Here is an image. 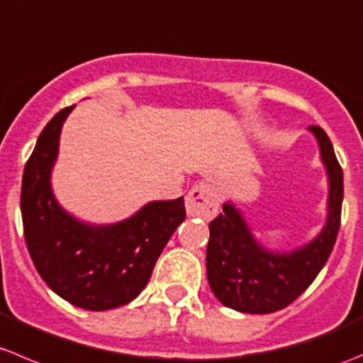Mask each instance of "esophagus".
Returning a JSON list of instances; mask_svg holds the SVG:
<instances>
[{
  "label": "esophagus",
  "instance_id": "esophagus-1",
  "mask_svg": "<svg viewBox=\"0 0 363 363\" xmlns=\"http://www.w3.org/2000/svg\"><path fill=\"white\" fill-rule=\"evenodd\" d=\"M218 203H220V197H218L213 183L210 182L196 183L185 197V208L190 217H215L218 210Z\"/></svg>",
  "mask_w": 363,
  "mask_h": 363
}]
</instances>
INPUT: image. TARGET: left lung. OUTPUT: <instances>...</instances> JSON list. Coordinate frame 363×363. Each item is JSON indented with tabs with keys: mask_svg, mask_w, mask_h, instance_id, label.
Returning <instances> with one entry per match:
<instances>
[{
	"mask_svg": "<svg viewBox=\"0 0 363 363\" xmlns=\"http://www.w3.org/2000/svg\"><path fill=\"white\" fill-rule=\"evenodd\" d=\"M318 139L328 177V217L312 242L291 252L267 250L250 233L233 203L210 222L206 275L213 295L225 307L245 314H268L295 302L328 261L340 228L344 183L330 138L321 127H308Z\"/></svg>",
	"mask_w": 363,
	"mask_h": 363,
	"instance_id": "obj_1",
	"label": "left lung"
}]
</instances>
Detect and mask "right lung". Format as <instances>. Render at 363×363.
Masks as SVG:
<instances>
[{
  "mask_svg": "<svg viewBox=\"0 0 363 363\" xmlns=\"http://www.w3.org/2000/svg\"><path fill=\"white\" fill-rule=\"evenodd\" d=\"M74 106L61 109L38 135L21 189L24 238L45 284L75 307L107 311L135 298L166 243L185 220L183 197L152 201L127 220L93 225L60 206L51 189L60 134Z\"/></svg>",
  "mask_w": 363,
  "mask_h": 363,
  "instance_id": "1",
  "label": "right lung"
}]
</instances>
